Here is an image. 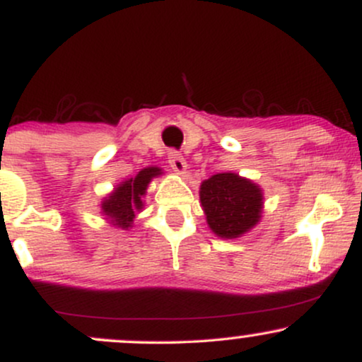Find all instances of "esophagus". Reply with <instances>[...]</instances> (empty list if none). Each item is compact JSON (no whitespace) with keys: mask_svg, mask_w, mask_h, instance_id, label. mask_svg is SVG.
<instances>
[{"mask_svg":"<svg viewBox=\"0 0 362 362\" xmlns=\"http://www.w3.org/2000/svg\"><path fill=\"white\" fill-rule=\"evenodd\" d=\"M168 163L175 173H180V175L182 173H185L187 161H185V158L177 151V149H170L168 151Z\"/></svg>","mask_w":362,"mask_h":362,"instance_id":"esophagus-1","label":"esophagus"}]
</instances>
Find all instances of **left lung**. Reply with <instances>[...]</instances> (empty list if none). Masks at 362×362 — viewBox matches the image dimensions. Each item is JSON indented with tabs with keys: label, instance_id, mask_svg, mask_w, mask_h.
<instances>
[{
	"label": "left lung",
	"instance_id": "1",
	"mask_svg": "<svg viewBox=\"0 0 362 362\" xmlns=\"http://www.w3.org/2000/svg\"><path fill=\"white\" fill-rule=\"evenodd\" d=\"M207 224L221 238H236L260 219L262 192L235 173H218L201 185Z\"/></svg>",
	"mask_w": 362,
	"mask_h": 362
}]
</instances>
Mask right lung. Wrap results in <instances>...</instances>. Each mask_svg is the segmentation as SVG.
Instances as JSON below:
<instances>
[{
	"label": "right lung",
	"instance_id": "right-lung-1",
	"mask_svg": "<svg viewBox=\"0 0 362 362\" xmlns=\"http://www.w3.org/2000/svg\"><path fill=\"white\" fill-rule=\"evenodd\" d=\"M160 168H144L131 180L122 182L114 194H110L109 199H105L102 204L103 213L110 216L112 223H115L120 228L131 226L132 219H134V209H141L143 201L141 195L146 192V187L153 177L160 175Z\"/></svg>",
	"mask_w": 362,
	"mask_h": 362
}]
</instances>
